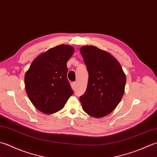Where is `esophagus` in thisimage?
<instances>
[{
  "instance_id": "obj_1",
  "label": "esophagus",
  "mask_w": 157,
  "mask_h": 157,
  "mask_svg": "<svg viewBox=\"0 0 157 157\" xmlns=\"http://www.w3.org/2000/svg\"><path fill=\"white\" fill-rule=\"evenodd\" d=\"M76 86H77V82H73L72 84V88H73V90H75V89L76 88Z\"/></svg>"
}]
</instances>
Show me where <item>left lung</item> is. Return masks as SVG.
I'll return each instance as SVG.
<instances>
[{
  "label": "left lung",
  "instance_id": "left-lung-1",
  "mask_svg": "<svg viewBox=\"0 0 157 157\" xmlns=\"http://www.w3.org/2000/svg\"><path fill=\"white\" fill-rule=\"evenodd\" d=\"M80 53L87 67L86 90L79 97L84 111L94 118L109 114L124 93L126 75L111 54L93 45H84Z\"/></svg>",
  "mask_w": 157,
  "mask_h": 157
}]
</instances>
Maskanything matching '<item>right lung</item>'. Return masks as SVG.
<instances>
[{
    "label": "right lung",
    "instance_id": "add662e5",
    "mask_svg": "<svg viewBox=\"0 0 157 157\" xmlns=\"http://www.w3.org/2000/svg\"><path fill=\"white\" fill-rule=\"evenodd\" d=\"M74 52L69 45H59L35 58L25 73L28 97L46 114L62 109L73 92L67 78V63Z\"/></svg>",
    "mask_w": 157,
    "mask_h": 157
}]
</instances>
